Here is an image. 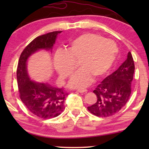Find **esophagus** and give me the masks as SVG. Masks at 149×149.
<instances>
[{"mask_svg":"<svg viewBox=\"0 0 149 149\" xmlns=\"http://www.w3.org/2000/svg\"><path fill=\"white\" fill-rule=\"evenodd\" d=\"M77 91L79 93H86L87 90V89H77Z\"/></svg>","mask_w":149,"mask_h":149,"instance_id":"esophagus-1","label":"esophagus"}]
</instances>
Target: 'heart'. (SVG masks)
<instances>
[{"label": "heart", "instance_id": "obj_1", "mask_svg": "<svg viewBox=\"0 0 149 149\" xmlns=\"http://www.w3.org/2000/svg\"><path fill=\"white\" fill-rule=\"evenodd\" d=\"M119 49L113 40L94 33H84L70 40L66 52L59 51L54 58L55 68L62 79L74 70L73 61L79 60L77 70L68 81L71 88L83 89L95 79L107 74L117 60Z\"/></svg>", "mask_w": 149, "mask_h": 149}]
</instances>
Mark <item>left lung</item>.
Here are the masks:
<instances>
[{
  "instance_id": "obj_1",
  "label": "left lung",
  "mask_w": 149,
  "mask_h": 149,
  "mask_svg": "<svg viewBox=\"0 0 149 149\" xmlns=\"http://www.w3.org/2000/svg\"><path fill=\"white\" fill-rule=\"evenodd\" d=\"M135 70L132 54L117 70L104 79L93 90L97 101L87 110L97 117H107L118 113L127 102Z\"/></svg>"
}]
</instances>
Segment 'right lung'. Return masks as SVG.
I'll list each match as a JSON object with an SVG mask.
<instances>
[{
    "instance_id": "1",
    "label": "right lung",
    "mask_w": 149,
    "mask_h": 149,
    "mask_svg": "<svg viewBox=\"0 0 149 149\" xmlns=\"http://www.w3.org/2000/svg\"><path fill=\"white\" fill-rule=\"evenodd\" d=\"M62 31H54L39 36L24 49L19 57L17 68V81L20 99L32 114L42 119L58 117L65 109L67 93L63 88L47 82L33 81L28 73V61L41 50L52 52L57 36Z\"/></svg>"
}]
</instances>
